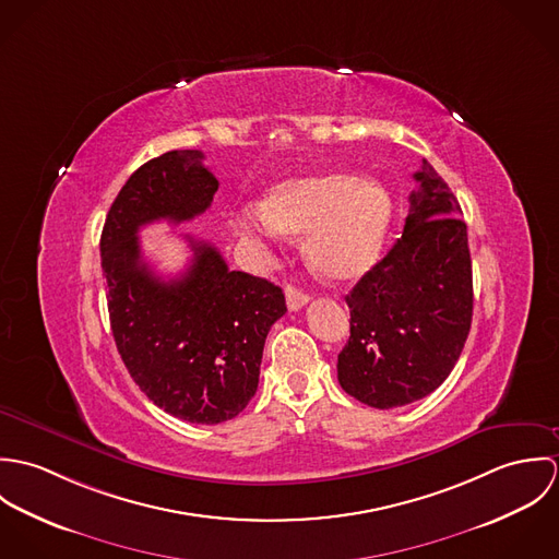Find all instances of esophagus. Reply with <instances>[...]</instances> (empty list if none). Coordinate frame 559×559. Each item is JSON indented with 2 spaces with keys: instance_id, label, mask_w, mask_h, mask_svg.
I'll return each instance as SVG.
<instances>
[{
  "instance_id": "obj_1",
  "label": "esophagus",
  "mask_w": 559,
  "mask_h": 559,
  "mask_svg": "<svg viewBox=\"0 0 559 559\" xmlns=\"http://www.w3.org/2000/svg\"><path fill=\"white\" fill-rule=\"evenodd\" d=\"M308 301H310V295H308V293H304V290H299V288H295V286H288V288H286V306H288L290 312L301 310Z\"/></svg>"
}]
</instances>
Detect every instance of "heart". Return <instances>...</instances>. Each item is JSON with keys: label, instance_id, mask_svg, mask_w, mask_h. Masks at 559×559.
<instances>
[{"label": "heart", "instance_id": "obj_1", "mask_svg": "<svg viewBox=\"0 0 559 559\" xmlns=\"http://www.w3.org/2000/svg\"><path fill=\"white\" fill-rule=\"evenodd\" d=\"M392 217L390 195L355 174L326 171L290 178L273 187L260 211H240L235 228L258 242L306 235L310 266L331 282L364 275L379 258Z\"/></svg>", "mask_w": 559, "mask_h": 559}]
</instances>
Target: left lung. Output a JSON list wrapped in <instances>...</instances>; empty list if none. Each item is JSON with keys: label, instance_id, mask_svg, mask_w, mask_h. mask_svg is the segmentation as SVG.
Segmentation results:
<instances>
[{"label": "left lung", "instance_id": "obj_1", "mask_svg": "<svg viewBox=\"0 0 559 559\" xmlns=\"http://www.w3.org/2000/svg\"><path fill=\"white\" fill-rule=\"evenodd\" d=\"M404 230L346 295L350 337L337 381L353 399L392 408L435 392L456 366L474 314L461 204L428 160L413 174Z\"/></svg>", "mask_w": 559, "mask_h": 559}]
</instances>
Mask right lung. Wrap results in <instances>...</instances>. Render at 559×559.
<instances>
[{
	"label": "right lung",
	"mask_w": 559,
	"mask_h": 559,
	"mask_svg": "<svg viewBox=\"0 0 559 559\" xmlns=\"http://www.w3.org/2000/svg\"><path fill=\"white\" fill-rule=\"evenodd\" d=\"M200 151H169L131 174L100 235V264L118 353L140 390L191 424L237 417L258 390L262 348L286 314L280 286L230 271L217 247L189 239L193 258L176 280L142 260L138 230L202 215L219 180Z\"/></svg>",
	"instance_id": "right-lung-1"
}]
</instances>
